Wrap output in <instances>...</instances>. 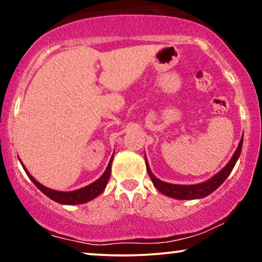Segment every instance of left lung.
I'll return each instance as SVG.
<instances>
[{
	"mask_svg": "<svg viewBox=\"0 0 262 262\" xmlns=\"http://www.w3.org/2000/svg\"><path fill=\"white\" fill-rule=\"evenodd\" d=\"M242 144H243V138H241V141H239L237 149H236V151L234 152V155H232L231 160L229 161L227 166H225L220 173H217L214 177L211 178L210 180L202 182V184H198V185H174V184H168V182L160 180V179H157L155 175L151 173V170H150V168L148 166V162H146L145 160L146 169H148V174L150 179H151L154 186H155V187L159 189L162 194L170 196V198L181 199V200L200 199L211 194L213 191H216V189L225 181V179L229 177V174L231 173L232 168L235 167L236 162H237L239 154H241V150H242Z\"/></svg>",
	"mask_w": 262,
	"mask_h": 262,
	"instance_id": "1",
	"label": "left lung"
}]
</instances>
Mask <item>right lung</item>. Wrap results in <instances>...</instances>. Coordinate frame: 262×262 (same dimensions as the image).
Wrapping results in <instances>:
<instances>
[{"label":"right lung","instance_id":"right-lung-1","mask_svg":"<svg viewBox=\"0 0 262 262\" xmlns=\"http://www.w3.org/2000/svg\"><path fill=\"white\" fill-rule=\"evenodd\" d=\"M112 161H113V155L111 157L108 166H107L105 173L101 175V178H99L98 180L93 182V184L85 186L83 188L76 189V191H71V192H60V191H55V189L45 187L44 185H41L40 182H38L30 173H28L23 163L21 164H23L24 169L28 175V178L31 179L32 182H33V184L37 186V187L40 189L46 196H49L50 199L55 200L57 203L64 204V205H77V204H84L89 202V200L96 198V196L101 194L103 192V189H105L107 182H108V179L111 177V166H112Z\"/></svg>","mask_w":262,"mask_h":262}]
</instances>
